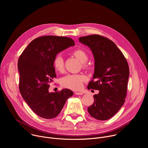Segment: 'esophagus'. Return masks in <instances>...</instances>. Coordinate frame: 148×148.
Instances as JSON below:
<instances>
[{"label": "esophagus", "mask_w": 148, "mask_h": 148, "mask_svg": "<svg viewBox=\"0 0 148 148\" xmlns=\"http://www.w3.org/2000/svg\"><path fill=\"white\" fill-rule=\"evenodd\" d=\"M75 94L77 95H82L83 93L81 92H75Z\"/></svg>", "instance_id": "obj_1"}]
</instances>
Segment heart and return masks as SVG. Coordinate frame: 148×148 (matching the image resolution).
I'll use <instances>...</instances> for the list:
<instances>
[{"label":"heart","mask_w":148,"mask_h":148,"mask_svg":"<svg viewBox=\"0 0 148 148\" xmlns=\"http://www.w3.org/2000/svg\"><path fill=\"white\" fill-rule=\"evenodd\" d=\"M73 55L82 63V66L85 67L86 63L88 58L87 53L81 49L75 50L73 52ZM53 65L55 69L62 72L64 68V59L60 54L55 56L53 60ZM86 80V77L79 74H68L61 79V84L62 87L77 90L82 88L83 82Z\"/></svg>","instance_id":"heart-1"}]
</instances>
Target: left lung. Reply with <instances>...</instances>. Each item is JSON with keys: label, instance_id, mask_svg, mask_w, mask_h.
<instances>
[{"label": "left lung", "instance_id": "left-lung-1", "mask_svg": "<svg viewBox=\"0 0 148 148\" xmlns=\"http://www.w3.org/2000/svg\"><path fill=\"white\" fill-rule=\"evenodd\" d=\"M78 40L90 49L94 58V73L87 88L99 91L94 95V103L87 111L96 119H109L125 102L130 75L127 61L114 42L106 37L93 34Z\"/></svg>", "mask_w": 148, "mask_h": 148}]
</instances>
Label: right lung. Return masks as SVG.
I'll return each mask as SVG.
<instances>
[{
  "mask_svg": "<svg viewBox=\"0 0 148 148\" xmlns=\"http://www.w3.org/2000/svg\"><path fill=\"white\" fill-rule=\"evenodd\" d=\"M74 45V40L69 37L42 36L33 40L18 58L20 94L33 111L41 118L56 117L73 95L67 88L57 92H50L49 88L56 77L54 58Z\"/></svg>",
  "mask_w": 148,
  "mask_h": 148,
  "instance_id": "right-lung-1",
  "label": "right lung"
}]
</instances>
